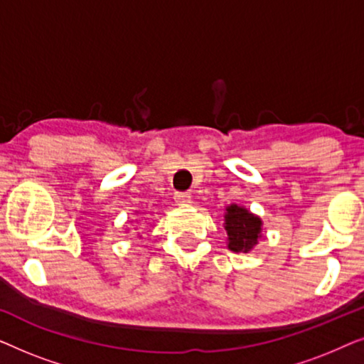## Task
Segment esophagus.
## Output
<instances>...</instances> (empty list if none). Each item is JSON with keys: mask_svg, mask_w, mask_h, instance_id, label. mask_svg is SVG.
<instances>
[{"mask_svg": "<svg viewBox=\"0 0 364 364\" xmlns=\"http://www.w3.org/2000/svg\"><path fill=\"white\" fill-rule=\"evenodd\" d=\"M173 198H176L177 205H187V203H191V200H192L191 193H187V192H177L176 196H173Z\"/></svg>", "mask_w": 364, "mask_h": 364, "instance_id": "obj_1", "label": "esophagus"}]
</instances>
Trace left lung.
<instances>
[{
    "instance_id": "1",
    "label": "left lung",
    "mask_w": 364,
    "mask_h": 364,
    "mask_svg": "<svg viewBox=\"0 0 364 364\" xmlns=\"http://www.w3.org/2000/svg\"><path fill=\"white\" fill-rule=\"evenodd\" d=\"M223 228L227 232L228 250L235 253H248L257 247L258 240L262 238L263 222L260 217L243 205L230 203L225 207Z\"/></svg>"
}]
</instances>
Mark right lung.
Wrapping results in <instances>:
<instances>
[{"instance_id": "add662e5", "label": "right lung", "mask_w": 364, "mask_h": 364, "mask_svg": "<svg viewBox=\"0 0 364 364\" xmlns=\"http://www.w3.org/2000/svg\"><path fill=\"white\" fill-rule=\"evenodd\" d=\"M136 213H139V212H136Z\"/></svg>"}]
</instances>
